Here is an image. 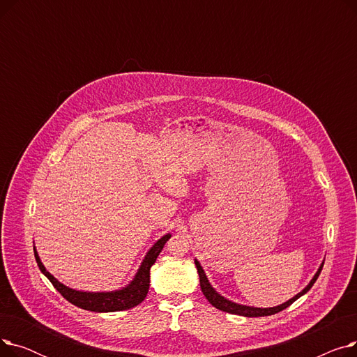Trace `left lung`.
I'll return each instance as SVG.
<instances>
[{
  "label": "left lung",
  "mask_w": 357,
  "mask_h": 357,
  "mask_svg": "<svg viewBox=\"0 0 357 357\" xmlns=\"http://www.w3.org/2000/svg\"><path fill=\"white\" fill-rule=\"evenodd\" d=\"M323 265H324V264H321L320 269H318V272L314 275V278L311 279V282H310L301 292L296 294L294 298H291L289 301H287V303H284V304H280V305H278V307H272V308H255V307H248V305H240V304L231 303V301H229V299L221 296V295L211 287V284L208 282V279H207V276H205L204 269H202L201 265H199V261L195 260V266H197L198 275H199L201 291H202L204 296L208 299V303H210L213 307H215V308H218V310H221V311H226V312H230V314H237V315H243V317H265V315H272V314H276V312H279V311H282V310L288 308L292 303L296 301V299H298L299 296H303L304 294H307V292L311 289V287L315 284L317 278L320 276V273H321Z\"/></svg>",
  "instance_id": "left-lung-1"
}]
</instances>
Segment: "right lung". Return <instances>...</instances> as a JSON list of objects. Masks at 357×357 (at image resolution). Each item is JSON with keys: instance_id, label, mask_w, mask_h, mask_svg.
<instances>
[{"instance_id": "obj_1", "label": "right lung", "mask_w": 357, "mask_h": 357, "mask_svg": "<svg viewBox=\"0 0 357 357\" xmlns=\"http://www.w3.org/2000/svg\"><path fill=\"white\" fill-rule=\"evenodd\" d=\"M169 238H171V234H165L162 238H159L153 245V248L147 252L135 279L131 280L126 288L120 291H112V292H81V291L70 289L63 284H61L58 279L46 271L36 249H34V257L37 261V266H39V269L45 273V276L50 280L52 285L58 289V292L66 299V301L82 310H88L93 312H114V311L133 308L139 305L146 298L149 285H150V268H152V265L156 261L159 253L165 246V243Z\"/></svg>"}]
</instances>
